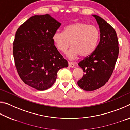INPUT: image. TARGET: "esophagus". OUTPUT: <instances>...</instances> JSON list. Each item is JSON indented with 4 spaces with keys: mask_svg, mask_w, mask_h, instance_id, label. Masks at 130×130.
Listing matches in <instances>:
<instances>
[{
    "mask_svg": "<svg viewBox=\"0 0 130 130\" xmlns=\"http://www.w3.org/2000/svg\"><path fill=\"white\" fill-rule=\"evenodd\" d=\"M68 66H69V67H70V68H74V65L73 64V63H72V62H68Z\"/></svg>",
    "mask_w": 130,
    "mask_h": 130,
    "instance_id": "esophagus-1",
    "label": "esophagus"
}]
</instances>
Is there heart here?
<instances>
[{
    "label": "heart",
    "instance_id": "b5f03b06",
    "mask_svg": "<svg viewBox=\"0 0 130 130\" xmlns=\"http://www.w3.org/2000/svg\"><path fill=\"white\" fill-rule=\"evenodd\" d=\"M100 39V32L93 26L77 22L65 26L63 32H56L53 35L52 40L57 49L64 53L70 46L67 56L71 59L89 56L96 49Z\"/></svg>",
    "mask_w": 130,
    "mask_h": 130
}]
</instances>
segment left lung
I'll return each instance as SVG.
<instances>
[{"label": "left lung", "instance_id": "8db88e82", "mask_svg": "<svg viewBox=\"0 0 130 130\" xmlns=\"http://www.w3.org/2000/svg\"><path fill=\"white\" fill-rule=\"evenodd\" d=\"M92 16L96 19L99 27L100 42L93 53L78 64L84 74L77 84L81 89L87 91L99 88L108 81L119 54V43L115 30L99 16Z\"/></svg>", "mask_w": 130, "mask_h": 130}]
</instances>
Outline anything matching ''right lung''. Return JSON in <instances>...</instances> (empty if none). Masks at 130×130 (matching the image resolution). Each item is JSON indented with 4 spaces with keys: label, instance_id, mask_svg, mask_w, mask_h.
Masks as SVG:
<instances>
[{
    "label": "right lung",
    "instance_id": "obj_1",
    "mask_svg": "<svg viewBox=\"0 0 130 130\" xmlns=\"http://www.w3.org/2000/svg\"><path fill=\"white\" fill-rule=\"evenodd\" d=\"M61 25L49 14L34 15L15 34L13 55L18 73L26 84L38 91L51 87L58 70L68 67L52 40Z\"/></svg>",
    "mask_w": 130,
    "mask_h": 130
}]
</instances>
